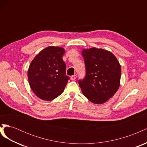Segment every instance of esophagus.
<instances>
[{
	"label": "esophagus",
	"mask_w": 147,
	"mask_h": 147,
	"mask_svg": "<svg viewBox=\"0 0 147 147\" xmlns=\"http://www.w3.org/2000/svg\"><path fill=\"white\" fill-rule=\"evenodd\" d=\"M70 78H71V80H75L77 78V75H72V76H71Z\"/></svg>",
	"instance_id": "esophagus-1"
}]
</instances>
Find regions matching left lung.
I'll use <instances>...</instances> for the list:
<instances>
[{
  "label": "left lung",
  "mask_w": 147,
  "mask_h": 147,
  "mask_svg": "<svg viewBox=\"0 0 147 147\" xmlns=\"http://www.w3.org/2000/svg\"><path fill=\"white\" fill-rule=\"evenodd\" d=\"M86 76L78 81L83 95L91 102L101 104L118 91L121 69L117 57L104 49L91 48L82 51Z\"/></svg>",
  "instance_id": "left-lung-1"
}]
</instances>
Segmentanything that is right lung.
Segmentation results:
<instances>
[{"label":"right lung","mask_w":147,"mask_h":147,"mask_svg":"<svg viewBox=\"0 0 147 147\" xmlns=\"http://www.w3.org/2000/svg\"><path fill=\"white\" fill-rule=\"evenodd\" d=\"M64 53L63 48L48 47L30 64L28 72L29 85L40 99L50 101L64 91L69 80L65 75L66 65L63 59Z\"/></svg>","instance_id":"1"}]
</instances>
